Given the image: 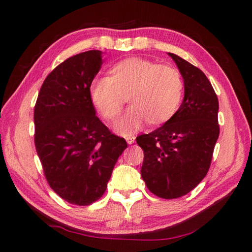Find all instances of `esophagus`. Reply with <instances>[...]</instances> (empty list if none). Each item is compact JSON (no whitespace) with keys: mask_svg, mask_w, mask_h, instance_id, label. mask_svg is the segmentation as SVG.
Listing matches in <instances>:
<instances>
[{"mask_svg":"<svg viewBox=\"0 0 252 252\" xmlns=\"http://www.w3.org/2000/svg\"><path fill=\"white\" fill-rule=\"evenodd\" d=\"M126 142H127V143H129V144H132V143L134 142V140H135V136H133V135L126 136Z\"/></svg>","mask_w":252,"mask_h":252,"instance_id":"obj_1","label":"esophagus"}]
</instances>
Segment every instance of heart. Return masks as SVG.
I'll list each match as a JSON object with an SVG mask.
<instances>
[{
    "label": "heart",
    "instance_id": "heart-1",
    "mask_svg": "<svg viewBox=\"0 0 252 252\" xmlns=\"http://www.w3.org/2000/svg\"><path fill=\"white\" fill-rule=\"evenodd\" d=\"M183 88L176 67L129 58L111 67L108 78L92 83L90 97L97 113L110 122L117 120L129 100L131 108L114 126L118 133L129 135L146 122L158 126L172 119L180 108Z\"/></svg>",
    "mask_w": 252,
    "mask_h": 252
}]
</instances>
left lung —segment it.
I'll use <instances>...</instances> for the list:
<instances>
[{
  "label": "left lung",
  "instance_id": "1",
  "mask_svg": "<svg viewBox=\"0 0 252 252\" xmlns=\"http://www.w3.org/2000/svg\"><path fill=\"white\" fill-rule=\"evenodd\" d=\"M185 83V97L172 119L136 138L143 150L141 177L157 197L177 199L207 176L219 138V102L206 74L169 53Z\"/></svg>",
  "mask_w": 252,
  "mask_h": 252
}]
</instances>
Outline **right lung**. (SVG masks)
Returning a JSON list of instances; mask_svg holds the SVG:
<instances>
[{"instance_id": "obj_1", "label": "right lung", "mask_w": 252, "mask_h": 252, "mask_svg": "<svg viewBox=\"0 0 252 252\" xmlns=\"http://www.w3.org/2000/svg\"><path fill=\"white\" fill-rule=\"evenodd\" d=\"M101 54L87 51L59 64L45 78L34 106V143L46 181L76 206H89L103 195L127 147L95 116L91 102Z\"/></svg>"}]
</instances>
